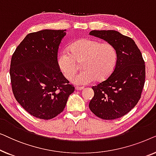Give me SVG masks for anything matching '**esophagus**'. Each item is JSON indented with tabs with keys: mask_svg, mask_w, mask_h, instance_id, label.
Returning <instances> with one entry per match:
<instances>
[{
	"mask_svg": "<svg viewBox=\"0 0 156 156\" xmlns=\"http://www.w3.org/2000/svg\"><path fill=\"white\" fill-rule=\"evenodd\" d=\"M84 87H75V89H76V90H82V89H84Z\"/></svg>",
	"mask_w": 156,
	"mask_h": 156,
	"instance_id": "esophagus-1",
	"label": "esophagus"
}]
</instances>
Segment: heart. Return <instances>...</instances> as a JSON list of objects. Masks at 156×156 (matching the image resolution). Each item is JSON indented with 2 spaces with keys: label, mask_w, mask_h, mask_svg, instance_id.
Returning <instances> with one entry per match:
<instances>
[{
  "label": "heart",
  "mask_w": 156,
  "mask_h": 156,
  "mask_svg": "<svg viewBox=\"0 0 156 156\" xmlns=\"http://www.w3.org/2000/svg\"><path fill=\"white\" fill-rule=\"evenodd\" d=\"M118 54L109 42L85 38L74 42L69 52L63 50L57 57V64L65 78L71 79L77 72V63L82 62V71L72 79L76 84H88L95 80H105L116 67Z\"/></svg>",
  "instance_id": "b5f03b06"
}]
</instances>
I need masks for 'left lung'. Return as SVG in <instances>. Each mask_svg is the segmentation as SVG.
Segmentation results:
<instances>
[{
	"label": "left lung",
	"mask_w": 156,
	"mask_h": 156,
	"mask_svg": "<svg viewBox=\"0 0 156 156\" xmlns=\"http://www.w3.org/2000/svg\"><path fill=\"white\" fill-rule=\"evenodd\" d=\"M89 35L112 43L118 54L112 74L91 87L94 96L89 102V108L102 119L121 118L135 107L141 97L146 78L141 52L131 37L118 31L92 30Z\"/></svg>",
	"instance_id": "obj_1"
}]
</instances>
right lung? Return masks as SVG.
Masks as SVG:
<instances>
[{"label": "right lung", "instance_id": "right-lung-1", "mask_svg": "<svg viewBox=\"0 0 156 156\" xmlns=\"http://www.w3.org/2000/svg\"><path fill=\"white\" fill-rule=\"evenodd\" d=\"M66 30H43L27 35L12 55V93L32 116L49 120L63 112L74 87L57 64L59 44Z\"/></svg>", "mask_w": 156, "mask_h": 156}]
</instances>
